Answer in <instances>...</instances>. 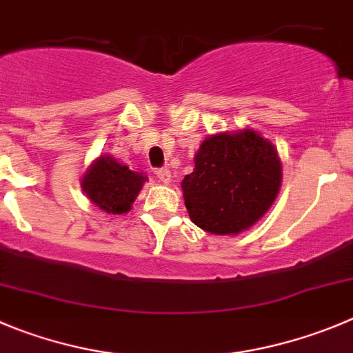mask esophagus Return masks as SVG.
<instances>
[{
  "instance_id": "esophagus-1",
  "label": "esophagus",
  "mask_w": 353,
  "mask_h": 353,
  "mask_svg": "<svg viewBox=\"0 0 353 353\" xmlns=\"http://www.w3.org/2000/svg\"><path fill=\"white\" fill-rule=\"evenodd\" d=\"M156 174H157V179H159V182H163V183L171 182V171L166 170V168H163V170H157Z\"/></svg>"
}]
</instances>
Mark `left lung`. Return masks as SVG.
<instances>
[{"label": "left lung", "instance_id": "obj_1", "mask_svg": "<svg viewBox=\"0 0 353 353\" xmlns=\"http://www.w3.org/2000/svg\"><path fill=\"white\" fill-rule=\"evenodd\" d=\"M196 168L182 180L189 216L214 236H237L274 204L283 183V163L270 140L250 128L203 140Z\"/></svg>", "mask_w": 353, "mask_h": 353}]
</instances>
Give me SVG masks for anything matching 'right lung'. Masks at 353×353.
<instances>
[{
    "instance_id": "obj_1",
    "label": "right lung",
    "mask_w": 353,
    "mask_h": 353,
    "mask_svg": "<svg viewBox=\"0 0 353 353\" xmlns=\"http://www.w3.org/2000/svg\"><path fill=\"white\" fill-rule=\"evenodd\" d=\"M147 180L142 171L130 170L110 154H102L85 171L81 187L97 208L109 214H123L132 210Z\"/></svg>"
}]
</instances>
